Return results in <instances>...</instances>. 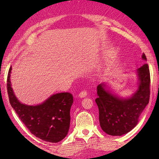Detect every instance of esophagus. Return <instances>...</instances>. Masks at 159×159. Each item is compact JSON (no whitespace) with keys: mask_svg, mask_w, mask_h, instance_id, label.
<instances>
[{"mask_svg":"<svg viewBox=\"0 0 159 159\" xmlns=\"http://www.w3.org/2000/svg\"><path fill=\"white\" fill-rule=\"evenodd\" d=\"M87 92L86 90H82L81 92H80V93H79V96L80 97V98H83V97H85V96H86L87 95Z\"/></svg>","mask_w":159,"mask_h":159,"instance_id":"34e87169","label":"esophagus"}]
</instances>
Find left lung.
<instances>
[{"mask_svg": "<svg viewBox=\"0 0 159 159\" xmlns=\"http://www.w3.org/2000/svg\"><path fill=\"white\" fill-rule=\"evenodd\" d=\"M142 59L147 60L143 53ZM139 85L133 97L121 99L104 89V84L97 87L99 121L101 128L109 135L121 136L136 126L138 119L149 102L150 74L148 64L138 69Z\"/></svg>", "mask_w": 159, "mask_h": 159, "instance_id": "left-lung-1", "label": "left lung"}]
</instances>
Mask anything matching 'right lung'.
Here are the masks:
<instances>
[{"instance_id": "right-lung-1", "label": "right lung", "mask_w": 159, "mask_h": 159, "mask_svg": "<svg viewBox=\"0 0 159 159\" xmlns=\"http://www.w3.org/2000/svg\"><path fill=\"white\" fill-rule=\"evenodd\" d=\"M11 70L10 67L7 89L9 102L20 120L33 134L43 141L57 143L63 139L70 128L72 94L68 92L57 93L39 105H25L20 103L13 94L10 82Z\"/></svg>"}]
</instances>
